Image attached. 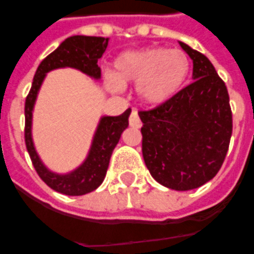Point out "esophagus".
<instances>
[{
	"label": "esophagus",
	"mask_w": 254,
	"mask_h": 254,
	"mask_svg": "<svg viewBox=\"0 0 254 254\" xmlns=\"http://www.w3.org/2000/svg\"><path fill=\"white\" fill-rule=\"evenodd\" d=\"M129 124H130V127H141V120H139L138 112L133 109L130 113V117H129Z\"/></svg>",
	"instance_id": "1"
}]
</instances>
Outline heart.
I'll return each instance as SVG.
<instances>
[{
    "label": "heart",
    "instance_id": "b5f03b06",
    "mask_svg": "<svg viewBox=\"0 0 254 254\" xmlns=\"http://www.w3.org/2000/svg\"><path fill=\"white\" fill-rule=\"evenodd\" d=\"M190 72V59L181 50L165 47L127 51L115 61V69L107 76L109 88L119 91L127 83H137L143 103L158 105L177 95Z\"/></svg>",
    "mask_w": 254,
    "mask_h": 254
}]
</instances>
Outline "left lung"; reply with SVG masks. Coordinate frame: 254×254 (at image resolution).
Wrapping results in <instances>:
<instances>
[{"instance_id": "8db88e82", "label": "left lung", "mask_w": 254, "mask_h": 254, "mask_svg": "<svg viewBox=\"0 0 254 254\" xmlns=\"http://www.w3.org/2000/svg\"><path fill=\"white\" fill-rule=\"evenodd\" d=\"M179 45L192 61L193 81L138 115L143 161L151 177L167 189L189 191L220 170L232 135V112L227 87L208 58Z\"/></svg>"}]
</instances>
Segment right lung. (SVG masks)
<instances>
[{
	"instance_id": "right-lung-1",
	"label": "right lung",
	"mask_w": 254,
	"mask_h": 254,
	"mask_svg": "<svg viewBox=\"0 0 254 254\" xmlns=\"http://www.w3.org/2000/svg\"><path fill=\"white\" fill-rule=\"evenodd\" d=\"M109 38L85 37V35H73L67 38L59 45L55 51L46 57L37 72L34 75L33 85L25 103V142L30 158L38 175L58 192L79 196L91 192L103 183L107 174L111 155L119 143L120 137L129 125V116L131 109H127L120 116H103L96 127L95 135L92 139L91 149L88 151L87 158L80 166L67 174H58L45 166L39 158L35 146H34L31 127H33V111L37 101L38 92L45 80L46 75L50 71L57 68H76L83 73L99 80L101 77V69L97 65V61L103 57L108 46Z\"/></svg>"
}]
</instances>
